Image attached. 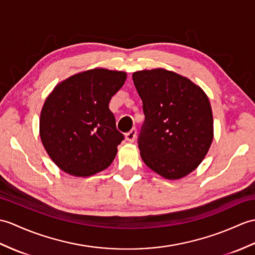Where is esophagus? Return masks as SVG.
Listing matches in <instances>:
<instances>
[{"mask_svg": "<svg viewBox=\"0 0 255 255\" xmlns=\"http://www.w3.org/2000/svg\"><path fill=\"white\" fill-rule=\"evenodd\" d=\"M135 137H137V130H135L134 128L126 133V139L129 142H133L135 140Z\"/></svg>", "mask_w": 255, "mask_h": 255, "instance_id": "obj_1", "label": "esophagus"}]
</instances>
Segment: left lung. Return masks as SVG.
<instances>
[{
	"mask_svg": "<svg viewBox=\"0 0 255 255\" xmlns=\"http://www.w3.org/2000/svg\"><path fill=\"white\" fill-rule=\"evenodd\" d=\"M132 80L145 116L140 155L164 178L180 179L199 166L212 144L209 98L190 79L164 68L135 72Z\"/></svg>",
	"mask_w": 255,
	"mask_h": 255,
	"instance_id": "left-lung-1",
	"label": "left lung"
}]
</instances>
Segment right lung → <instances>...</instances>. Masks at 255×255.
<instances>
[{
    "mask_svg": "<svg viewBox=\"0 0 255 255\" xmlns=\"http://www.w3.org/2000/svg\"><path fill=\"white\" fill-rule=\"evenodd\" d=\"M125 72L94 68L60 82L40 114V138L47 154L65 173L92 176L114 161L124 134L109 108L125 84Z\"/></svg>",
    "mask_w": 255,
    "mask_h": 255,
    "instance_id": "obj_1",
    "label": "right lung"
}]
</instances>
